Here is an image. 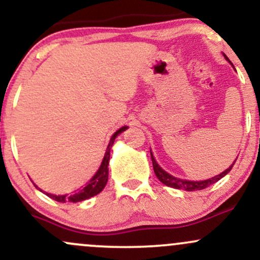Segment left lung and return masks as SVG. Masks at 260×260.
Returning a JSON list of instances; mask_svg holds the SVG:
<instances>
[{
    "label": "left lung",
    "instance_id": "1",
    "mask_svg": "<svg viewBox=\"0 0 260 260\" xmlns=\"http://www.w3.org/2000/svg\"><path fill=\"white\" fill-rule=\"evenodd\" d=\"M223 56H225V55H223ZM225 57H226V56H225ZM226 58H228V57H226ZM150 155H151V161H153L154 172H155V175H156V177L159 178L160 182H162L164 184H166V186H169V187L176 188V189H184V190H188V192H192V190L205 189V188L211 186V184L216 183L217 181L221 180L223 176L228 175L229 172L231 171L232 166L235 165V162H234L228 170H225L222 174L217 175L213 178H209V180H205V181H187V180H180V178H176V177H174V176L169 175L166 171H164V170L161 169L159 165H157L156 161H155L153 154L150 153Z\"/></svg>",
    "mask_w": 260,
    "mask_h": 260
}]
</instances>
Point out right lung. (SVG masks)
Wrapping results in <instances>:
<instances>
[{
	"mask_svg": "<svg viewBox=\"0 0 260 260\" xmlns=\"http://www.w3.org/2000/svg\"><path fill=\"white\" fill-rule=\"evenodd\" d=\"M126 129L127 127H122L117 131V132H115V134L111 137V139H110V143H109V147L106 149L105 156H104V160L103 162H101L99 170H98L96 174L92 176V178L88 182V184H86L85 187H83L82 189L77 190V192H74L70 196H53V194H50V193H46L47 197H50V198H52L53 201L59 202V203H66V202L77 203V202L85 201V199L91 198V197L99 194L101 190L105 188L107 180H109V169H107V166H109L110 150H111L113 142H115L116 137H117L118 134L122 133Z\"/></svg>",
	"mask_w": 260,
	"mask_h": 260,
	"instance_id": "add662e5",
	"label": "right lung"
}]
</instances>
